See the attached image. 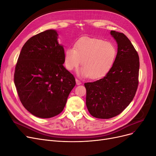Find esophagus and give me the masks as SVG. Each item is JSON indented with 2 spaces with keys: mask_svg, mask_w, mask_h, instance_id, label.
I'll return each mask as SVG.
<instances>
[{
  "mask_svg": "<svg viewBox=\"0 0 156 156\" xmlns=\"http://www.w3.org/2000/svg\"><path fill=\"white\" fill-rule=\"evenodd\" d=\"M75 81H76V84L77 85H80V84H81V82L79 81V80H78V79H75Z\"/></svg>",
  "mask_w": 156,
  "mask_h": 156,
  "instance_id": "obj_1",
  "label": "esophagus"
}]
</instances>
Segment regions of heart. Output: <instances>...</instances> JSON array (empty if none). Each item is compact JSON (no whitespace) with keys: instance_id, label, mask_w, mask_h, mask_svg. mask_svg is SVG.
Segmentation results:
<instances>
[{"instance_id":"1","label":"heart","mask_w":156,"mask_h":156,"mask_svg":"<svg viewBox=\"0 0 156 156\" xmlns=\"http://www.w3.org/2000/svg\"><path fill=\"white\" fill-rule=\"evenodd\" d=\"M116 47L111 42L90 37L79 39L73 48L64 51V64L67 69L77 68L81 61L79 75L92 79L102 78L110 72L116 58Z\"/></svg>"}]
</instances>
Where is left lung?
I'll return each instance as SVG.
<instances>
[{"label":"left lung","instance_id":"8db88e82","mask_svg":"<svg viewBox=\"0 0 156 156\" xmlns=\"http://www.w3.org/2000/svg\"><path fill=\"white\" fill-rule=\"evenodd\" d=\"M110 34L118 45L114 64L103 78L84 83L88 111L101 119L120 114L133 100L139 84L137 52L123 33L111 30Z\"/></svg>","mask_w":156,"mask_h":156}]
</instances>
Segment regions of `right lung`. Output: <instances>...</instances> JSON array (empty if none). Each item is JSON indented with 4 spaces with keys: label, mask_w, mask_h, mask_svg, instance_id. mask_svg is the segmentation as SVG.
Wrapping results in <instances>:
<instances>
[{
    "label": "right lung",
    "mask_w": 156,
    "mask_h": 156,
    "mask_svg": "<svg viewBox=\"0 0 156 156\" xmlns=\"http://www.w3.org/2000/svg\"><path fill=\"white\" fill-rule=\"evenodd\" d=\"M56 30L49 29L28 40L19 56L14 83L23 105L32 115L49 119L62 112L75 85L64 67V49Z\"/></svg>",
    "instance_id": "add662e5"
}]
</instances>
